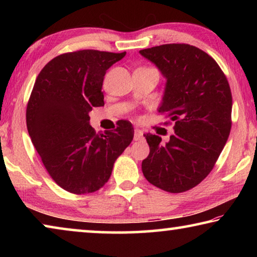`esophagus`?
<instances>
[{
    "mask_svg": "<svg viewBox=\"0 0 257 257\" xmlns=\"http://www.w3.org/2000/svg\"><path fill=\"white\" fill-rule=\"evenodd\" d=\"M142 138H143V130L139 128H135V134H134L135 141H141Z\"/></svg>",
    "mask_w": 257,
    "mask_h": 257,
    "instance_id": "obj_1",
    "label": "esophagus"
}]
</instances>
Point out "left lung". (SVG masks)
I'll return each mask as SVG.
<instances>
[{
    "instance_id": "obj_1",
    "label": "left lung",
    "mask_w": 257,
    "mask_h": 257,
    "mask_svg": "<svg viewBox=\"0 0 257 257\" xmlns=\"http://www.w3.org/2000/svg\"><path fill=\"white\" fill-rule=\"evenodd\" d=\"M165 81L158 111L175 121L170 141L144 134L150 154L142 162L147 181L169 193L197 186L214 167L231 129L232 97L215 60L188 44L139 51Z\"/></svg>"
}]
</instances>
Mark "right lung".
Returning <instances> with one entry per match:
<instances>
[{
    "label": "right lung",
    "instance_id": "right-lung-1",
    "mask_svg": "<svg viewBox=\"0 0 257 257\" xmlns=\"http://www.w3.org/2000/svg\"><path fill=\"white\" fill-rule=\"evenodd\" d=\"M124 55L95 50L61 54L35 81L26 113L29 137L52 179L72 194L105 185L114 161L134 138L129 121H118L105 134L89 124L92 108L104 105L106 70Z\"/></svg>",
    "mask_w": 257,
    "mask_h": 257
}]
</instances>
